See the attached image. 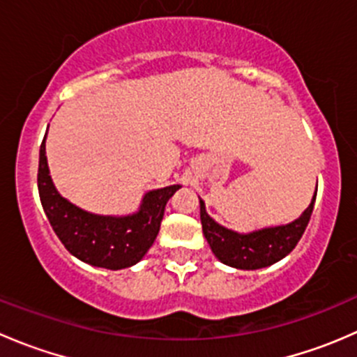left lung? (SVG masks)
I'll list each match as a JSON object with an SVG mask.
<instances>
[{
  "label": "left lung",
  "mask_w": 357,
  "mask_h": 357,
  "mask_svg": "<svg viewBox=\"0 0 357 357\" xmlns=\"http://www.w3.org/2000/svg\"><path fill=\"white\" fill-rule=\"evenodd\" d=\"M314 202L316 193L301 218L289 225L262 228L252 233H236L218 225L205 212L204 200H200L202 229L212 252L222 264L236 269H261L275 264L294 250L311 219Z\"/></svg>",
  "instance_id": "left-lung-1"
}]
</instances>
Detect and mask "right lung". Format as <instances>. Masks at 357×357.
<instances>
[{
	"label": "right lung",
	"instance_id": "add662e5",
	"mask_svg": "<svg viewBox=\"0 0 357 357\" xmlns=\"http://www.w3.org/2000/svg\"><path fill=\"white\" fill-rule=\"evenodd\" d=\"M45 139L39 149L38 190L46 218L60 242L79 261L96 268L115 271L142 261L155 242L165 204L181 185L145 193L139 211L135 214H91L70 204L56 192L46 162Z\"/></svg>",
	"mask_w": 357,
	"mask_h": 357
}]
</instances>
